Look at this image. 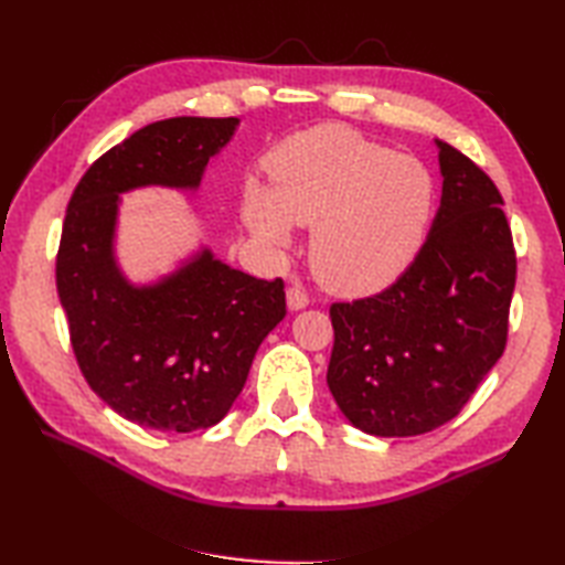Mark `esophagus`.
<instances>
[{
    "label": "esophagus",
    "mask_w": 565,
    "mask_h": 565,
    "mask_svg": "<svg viewBox=\"0 0 565 565\" xmlns=\"http://www.w3.org/2000/svg\"><path fill=\"white\" fill-rule=\"evenodd\" d=\"M286 301H289L291 310H301L310 303V296L301 286H289V289H286Z\"/></svg>",
    "instance_id": "34e87169"
}]
</instances>
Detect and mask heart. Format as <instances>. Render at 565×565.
Listing matches in <instances>:
<instances>
[{
	"label": "heart",
	"mask_w": 565,
	"mask_h": 565,
	"mask_svg": "<svg viewBox=\"0 0 565 565\" xmlns=\"http://www.w3.org/2000/svg\"><path fill=\"white\" fill-rule=\"evenodd\" d=\"M267 170L269 189H243L245 225L274 249L291 243L289 223L313 227L310 267L328 289L374 294L415 259L435 209V179L417 158L322 126L276 148Z\"/></svg>",
	"instance_id": "obj_1"
}]
</instances>
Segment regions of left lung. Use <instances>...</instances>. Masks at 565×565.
<instances>
[{"mask_svg": "<svg viewBox=\"0 0 565 565\" xmlns=\"http://www.w3.org/2000/svg\"><path fill=\"white\" fill-rule=\"evenodd\" d=\"M437 146L441 206L411 267L381 294L330 306L328 386L376 437L447 425L508 344L518 255L502 196L473 160Z\"/></svg>", "mask_w": 565, "mask_h": 565, "instance_id": "8db88e82", "label": "left lung"}]
</instances>
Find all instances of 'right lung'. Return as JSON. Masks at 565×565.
I'll list each match as a JSON object with an SVG mask.
<instances>
[{"instance_id":"1","label":"right lung","mask_w":565,"mask_h":565,"mask_svg":"<svg viewBox=\"0 0 565 565\" xmlns=\"http://www.w3.org/2000/svg\"><path fill=\"white\" fill-rule=\"evenodd\" d=\"M237 118L150 124L94 162L67 203L55 259L72 352L89 388L160 431L206 429L231 411L262 340L286 316L284 281L255 279L203 249L160 284L130 286L114 259L118 194L194 189Z\"/></svg>"}]
</instances>
